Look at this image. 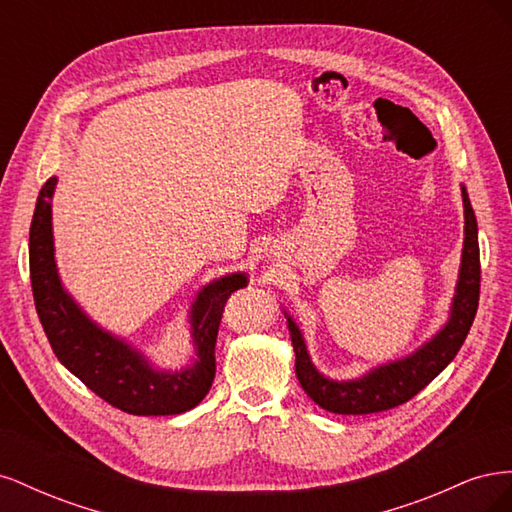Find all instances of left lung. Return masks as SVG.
I'll list each match as a JSON object with an SVG mask.
<instances>
[{
  "mask_svg": "<svg viewBox=\"0 0 512 512\" xmlns=\"http://www.w3.org/2000/svg\"><path fill=\"white\" fill-rule=\"evenodd\" d=\"M463 207H466L463 209L466 211V241H463V260L451 320L429 344H425V348L414 352L408 359L384 365L361 380H327L314 369L307 356L301 331L288 318L292 348L297 354V363H294L297 378L303 391L320 408L335 414H374L397 408L410 401L418 391H423L455 359V354L470 333L480 297L478 230L466 188H463Z\"/></svg>",
  "mask_w": 512,
  "mask_h": 512,
  "instance_id": "obj_1",
  "label": "left lung"
}]
</instances>
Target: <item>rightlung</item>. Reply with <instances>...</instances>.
Wrapping results in <instances>:
<instances>
[{
	"label": "right lung",
	"instance_id": "add662e5",
	"mask_svg": "<svg viewBox=\"0 0 512 512\" xmlns=\"http://www.w3.org/2000/svg\"><path fill=\"white\" fill-rule=\"evenodd\" d=\"M57 179L42 185L29 228V277L36 312L49 344L87 389L113 408L136 416L181 414L198 406L215 376V342L224 305L235 290L247 284L243 273H232L198 294L192 312L198 361L185 371H153L119 339L100 331L61 290L53 258L51 205Z\"/></svg>",
	"mask_w": 512,
	"mask_h": 512
}]
</instances>
